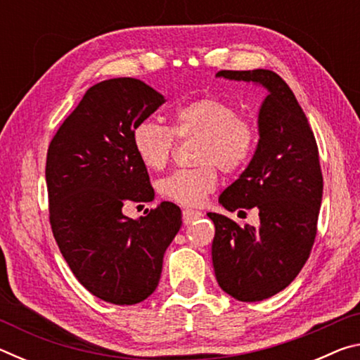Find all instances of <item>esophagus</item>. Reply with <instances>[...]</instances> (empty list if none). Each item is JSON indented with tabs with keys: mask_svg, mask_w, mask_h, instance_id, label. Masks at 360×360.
Returning a JSON list of instances; mask_svg holds the SVG:
<instances>
[{
	"mask_svg": "<svg viewBox=\"0 0 360 360\" xmlns=\"http://www.w3.org/2000/svg\"><path fill=\"white\" fill-rule=\"evenodd\" d=\"M202 216H203V212L195 211V210H184V211H182V221H184V224H191L192 221H195V219H198Z\"/></svg>",
	"mask_w": 360,
	"mask_h": 360,
	"instance_id": "1",
	"label": "esophagus"
}]
</instances>
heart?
Listing matches in <instances>:
<instances>
[{"mask_svg": "<svg viewBox=\"0 0 360 360\" xmlns=\"http://www.w3.org/2000/svg\"><path fill=\"white\" fill-rule=\"evenodd\" d=\"M176 138L197 139L195 163L157 182L160 197L182 206H198L219 184V173L233 174L248 165L257 144V127L248 115L236 114L231 103L216 96H202L179 106L172 127L141 120L131 131L133 148L149 169L165 168L172 162Z\"/></svg>", "mask_w": 360, "mask_h": 360, "instance_id": "obj_1", "label": "heart"}]
</instances>
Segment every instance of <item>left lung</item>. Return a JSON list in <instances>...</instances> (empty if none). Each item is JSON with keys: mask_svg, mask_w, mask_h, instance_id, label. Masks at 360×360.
<instances>
[{"mask_svg": "<svg viewBox=\"0 0 360 360\" xmlns=\"http://www.w3.org/2000/svg\"><path fill=\"white\" fill-rule=\"evenodd\" d=\"M217 76L268 89L252 160L219 197L231 212L257 208L259 227L208 212L219 285L240 302H260L288 288L311 252L324 187L319 150L294 92L276 72L222 70Z\"/></svg>", "mask_w": 360, "mask_h": 360, "instance_id": "8db88e82", "label": "left lung"}]
</instances>
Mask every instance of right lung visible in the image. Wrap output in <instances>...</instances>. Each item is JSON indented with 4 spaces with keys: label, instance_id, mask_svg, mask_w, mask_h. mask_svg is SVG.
I'll return each mask as SVG.
<instances>
[{
    "label": "right lung",
    "instance_id": "obj_1",
    "mask_svg": "<svg viewBox=\"0 0 360 360\" xmlns=\"http://www.w3.org/2000/svg\"><path fill=\"white\" fill-rule=\"evenodd\" d=\"M163 96L133 77L95 84L47 149L49 221L60 252L90 294L135 304L155 290L163 254L181 229V210L163 202L133 221L122 208L154 198L131 141L135 125Z\"/></svg>",
    "mask_w": 360,
    "mask_h": 360
}]
</instances>
